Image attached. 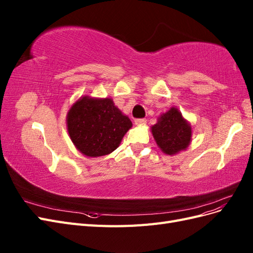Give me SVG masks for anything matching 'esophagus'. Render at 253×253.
<instances>
[{
  "label": "esophagus",
  "instance_id": "obj_1",
  "mask_svg": "<svg viewBox=\"0 0 253 253\" xmlns=\"http://www.w3.org/2000/svg\"><path fill=\"white\" fill-rule=\"evenodd\" d=\"M144 124H147V119H145V118H137V119H135V125L141 126V125H144Z\"/></svg>",
  "mask_w": 253,
  "mask_h": 253
}]
</instances>
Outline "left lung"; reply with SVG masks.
I'll return each instance as SVG.
<instances>
[{
  "label": "left lung",
  "instance_id": "left-lung-1",
  "mask_svg": "<svg viewBox=\"0 0 253 253\" xmlns=\"http://www.w3.org/2000/svg\"><path fill=\"white\" fill-rule=\"evenodd\" d=\"M152 134L164 153L174 155L188 148L192 131L181 113L172 108L162 115L157 124L152 126Z\"/></svg>",
  "mask_w": 253,
  "mask_h": 253
}]
</instances>
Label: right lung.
I'll use <instances>...</instances> for the list:
<instances>
[{"label":"right lung","mask_w":253,"mask_h":253,"mask_svg":"<svg viewBox=\"0 0 253 253\" xmlns=\"http://www.w3.org/2000/svg\"><path fill=\"white\" fill-rule=\"evenodd\" d=\"M132 122L110 98L83 97L67 114L71 139L82 154L89 157L108 155L119 147Z\"/></svg>","instance_id":"1"}]
</instances>
